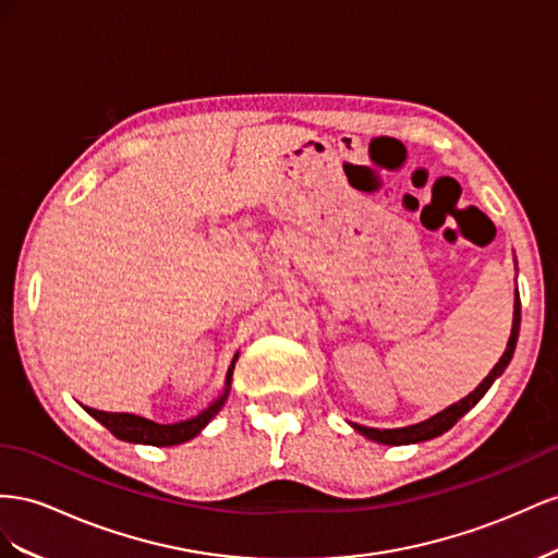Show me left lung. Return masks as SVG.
<instances>
[{
    "instance_id": "1",
    "label": "left lung",
    "mask_w": 558,
    "mask_h": 558,
    "mask_svg": "<svg viewBox=\"0 0 558 558\" xmlns=\"http://www.w3.org/2000/svg\"><path fill=\"white\" fill-rule=\"evenodd\" d=\"M517 264V259H514ZM519 325H521V301H519V290L514 292V315H512V333H509V341H507V348L502 357L498 360L496 367H493L488 372V376L482 380L480 386H476L468 397H463V400L447 407L444 411L435 413V416H429L421 423H413V425H407V427H390V429H378V427H364V425H357V423H350L353 425V429H357V433L362 437H367L372 441H378V444H388V447H400V444H418V441H427V439H435L439 435L447 433V429H451L458 418H463L465 413L482 400V397L486 395V390L493 386V380H496L505 369L509 360H512L514 355V348H517V339H519Z\"/></svg>"
}]
</instances>
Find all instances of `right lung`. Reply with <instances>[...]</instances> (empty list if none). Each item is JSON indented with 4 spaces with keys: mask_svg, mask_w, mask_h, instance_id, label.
<instances>
[{
    "mask_svg": "<svg viewBox=\"0 0 558 558\" xmlns=\"http://www.w3.org/2000/svg\"><path fill=\"white\" fill-rule=\"evenodd\" d=\"M235 360H238V353L233 355V360L229 364V372H227V378H225V390H221L217 400L210 402L208 409H203L198 416H194V418L163 425V423H154L149 418L135 416V413H111V411H98V409H90V407H84V409L90 413L95 421L105 425L109 433L121 441L147 444V447H174V444H184L189 439H194L196 435H201L203 427L217 416L221 407H225L229 390H231Z\"/></svg>",
    "mask_w": 558,
    "mask_h": 558,
    "instance_id": "1",
    "label": "right lung"
}]
</instances>
